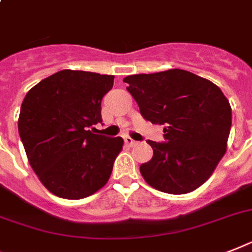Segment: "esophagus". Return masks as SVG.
<instances>
[{"instance_id": "1", "label": "esophagus", "mask_w": 252, "mask_h": 252, "mask_svg": "<svg viewBox=\"0 0 252 252\" xmlns=\"http://www.w3.org/2000/svg\"><path fill=\"white\" fill-rule=\"evenodd\" d=\"M125 144L128 145V147H135V145L138 144V141H135L134 139L128 138V136H125Z\"/></svg>"}]
</instances>
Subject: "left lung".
<instances>
[{
    "label": "left lung",
    "mask_w": 252,
    "mask_h": 252,
    "mask_svg": "<svg viewBox=\"0 0 252 252\" xmlns=\"http://www.w3.org/2000/svg\"><path fill=\"white\" fill-rule=\"evenodd\" d=\"M144 120L163 126L162 143L148 140L151 161L140 166L145 182L170 194H184L210 178L226 151L232 108L211 81L168 69L124 78Z\"/></svg>",
    "instance_id": "obj_1"
}]
</instances>
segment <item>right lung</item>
<instances>
[{
  "label": "right lung",
  "instance_id": "add662e5",
  "mask_svg": "<svg viewBox=\"0 0 252 252\" xmlns=\"http://www.w3.org/2000/svg\"><path fill=\"white\" fill-rule=\"evenodd\" d=\"M114 76L59 70L27 93L18 128L28 161L50 192L81 199L107 184L122 138L94 134Z\"/></svg>",
  "mask_w": 252,
  "mask_h": 252
}]
</instances>
